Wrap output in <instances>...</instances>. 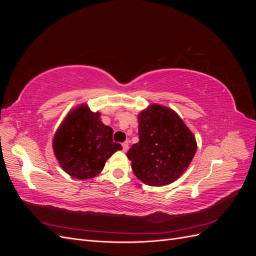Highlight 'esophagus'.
Here are the masks:
<instances>
[{
  "mask_svg": "<svg viewBox=\"0 0 256 256\" xmlns=\"http://www.w3.org/2000/svg\"><path fill=\"white\" fill-rule=\"evenodd\" d=\"M122 145V150H124V152H127V150H128V147H129L128 142H124Z\"/></svg>",
  "mask_w": 256,
  "mask_h": 256,
  "instance_id": "esophagus-1",
  "label": "esophagus"
}]
</instances>
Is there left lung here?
Segmentation results:
<instances>
[{"label": "left lung", "mask_w": 256, "mask_h": 256, "mask_svg": "<svg viewBox=\"0 0 256 256\" xmlns=\"http://www.w3.org/2000/svg\"><path fill=\"white\" fill-rule=\"evenodd\" d=\"M138 140L127 157L138 180L154 187L175 182L196 152V138L182 120L159 104L138 114Z\"/></svg>", "instance_id": "1"}]
</instances>
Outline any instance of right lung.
Masks as SVG:
<instances>
[{
  "instance_id": "right-lung-1",
  "label": "right lung",
  "mask_w": 256,
  "mask_h": 256,
  "mask_svg": "<svg viewBox=\"0 0 256 256\" xmlns=\"http://www.w3.org/2000/svg\"><path fill=\"white\" fill-rule=\"evenodd\" d=\"M99 113L81 106L67 115L53 138V150L64 171L88 180L102 171L106 161L122 150L113 142V129L102 124Z\"/></svg>"
}]
</instances>
